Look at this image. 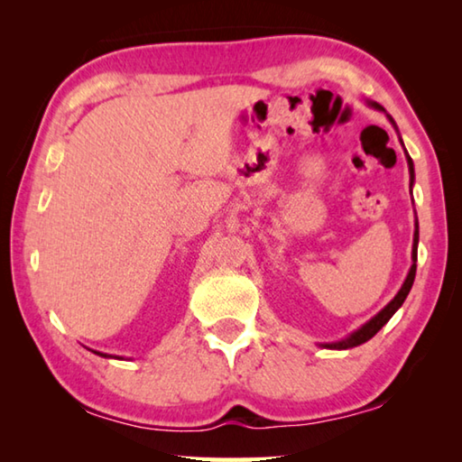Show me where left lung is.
Returning <instances> with one entry per match:
<instances>
[{"label":"left lung","mask_w":462,"mask_h":462,"mask_svg":"<svg viewBox=\"0 0 462 462\" xmlns=\"http://www.w3.org/2000/svg\"><path fill=\"white\" fill-rule=\"evenodd\" d=\"M366 104H369L371 107H374V109H379V112H385V107H383L381 104H377V101H371V99H366ZM387 118H389V122L393 124V128L397 130V126H395V122H393V118H391V116L387 114ZM397 134H400V130H397ZM400 143H402V146H403V140H402V136H400ZM405 151V148H403ZM405 159H408V167H410V187L413 185V161L410 159V154H408V151H405ZM418 240H420V230H418V220H416V230H413V248H411V261H413V264L410 267V273H408V277H405V281H403V285H402V289L400 291L395 293V297L393 300H391L385 308H383L377 316H373L369 322L366 324H363L361 328H358V330H355L353 334H348L346 338H342V340H338V342H324V344H319V346L322 348H332V350H346V348H355V346H358V344H365L366 340H371L374 334H377L383 326H385L389 319H391V316L395 314L397 310L402 308V303L405 301V297H408V293H410V289H411V285H413V279H416V261H418Z\"/></svg>","instance_id":"obj_1"}]
</instances>
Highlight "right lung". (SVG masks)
Segmentation results:
<instances>
[{
	"instance_id": "add662e5",
	"label": "right lung",
	"mask_w": 462,
	"mask_h": 462,
	"mask_svg": "<svg viewBox=\"0 0 462 462\" xmlns=\"http://www.w3.org/2000/svg\"><path fill=\"white\" fill-rule=\"evenodd\" d=\"M93 353H96V355H99V356H106V358L109 356V355H104V353H97V350H93ZM116 358H118V356H116Z\"/></svg>"
}]
</instances>
